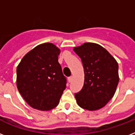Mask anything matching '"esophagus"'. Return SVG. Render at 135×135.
Wrapping results in <instances>:
<instances>
[{
  "mask_svg": "<svg viewBox=\"0 0 135 135\" xmlns=\"http://www.w3.org/2000/svg\"><path fill=\"white\" fill-rule=\"evenodd\" d=\"M68 80H69V82L71 83L73 80V76H70V77H69L68 78Z\"/></svg>",
  "mask_w": 135,
  "mask_h": 135,
  "instance_id": "obj_1",
  "label": "esophagus"
}]
</instances>
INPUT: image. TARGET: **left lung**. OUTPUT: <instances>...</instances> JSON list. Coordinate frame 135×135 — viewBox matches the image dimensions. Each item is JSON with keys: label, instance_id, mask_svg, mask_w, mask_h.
<instances>
[{"label": "left lung", "instance_id": "obj_1", "mask_svg": "<svg viewBox=\"0 0 135 135\" xmlns=\"http://www.w3.org/2000/svg\"><path fill=\"white\" fill-rule=\"evenodd\" d=\"M74 51L81 59L85 73L82 90L75 94L77 104L88 111L99 110L115 94L119 81L118 62L97 43H85Z\"/></svg>", "mask_w": 135, "mask_h": 135}]
</instances>
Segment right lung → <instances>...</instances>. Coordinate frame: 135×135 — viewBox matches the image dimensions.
<instances>
[{
  "instance_id": "add662e5",
  "label": "right lung",
  "mask_w": 135,
  "mask_h": 135,
  "mask_svg": "<svg viewBox=\"0 0 135 135\" xmlns=\"http://www.w3.org/2000/svg\"><path fill=\"white\" fill-rule=\"evenodd\" d=\"M60 49L40 44L26 53L17 67V87L33 109L49 111L57 107L66 80L58 62Z\"/></svg>"
}]
</instances>
